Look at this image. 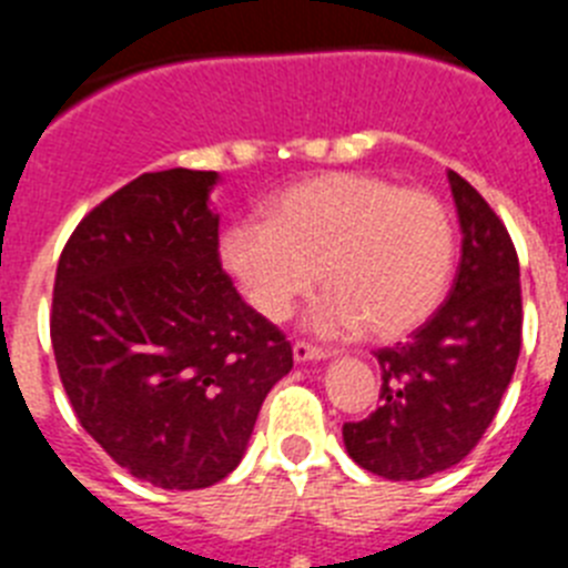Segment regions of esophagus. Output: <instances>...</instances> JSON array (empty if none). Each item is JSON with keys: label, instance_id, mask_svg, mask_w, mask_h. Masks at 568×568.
<instances>
[{"label": "esophagus", "instance_id": "esophagus-1", "mask_svg": "<svg viewBox=\"0 0 568 568\" xmlns=\"http://www.w3.org/2000/svg\"><path fill=\"white\" fill-rule=\"evenodd\" d=\"M329 349L327 346H315L310 344V341H295L293 344V358L298 361V364H304V361H321V358H329Z\"/></svg>", "mask_w": 568, "mask_h": 568}]
</instances>
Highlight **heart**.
<instances>
[{
    "label": "heart",
    "mask_w": 568,
    "mask_h": 568,
    "mask_svg": "<svg viewBox=\"0 0 568 568\" xmlns=\"http://www.w3.org/2000/svg\"><path fill=\"white\" fill-rule=\"evenodd\" d=\"M453 213L429 190L324 173L284 190L267 222H241L222 258L264 318H287L321 275L315 327L398 338L440 307L455 273Z\"/></svg>",
    "instance_id": "heart-1"
}]
</instances>
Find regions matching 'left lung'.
<instances>
[{"label":"left lung","instance_id":"obj_1","mask_svg":"<svg viewBox=\"0 0 568 568\" xmlns=\"http://www.w3.org/2000/svg\"><path fill=\"white\" fill-rule=\"evenodd\" d=\"M464 244L449 298L409 341L375 353L381 406L344 424L349 458L389 480H420L478 446L520 355L524 301L509 230L484 195L446 173Z\"/></svg>","mask_w":568,"mask_h":568}]
</instances>
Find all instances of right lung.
I'll return each instance as SVG.
<instances>
[{"label":"right lung","mask_w":568,"mask_h":568,"mask_svg":"<svg viewBox=\"0 0 568 568\" xmlns=\"http://www.w3.org/2000/svg\"><path fill=\"white\" fill-rule=\"evenodd\" d=\"M213 170L142 173L59 255L50 341L84 433L133 478L204 489L239 466L293 346L219 258Z\"/></svg>","instance_id":"1"}]
</instances>
